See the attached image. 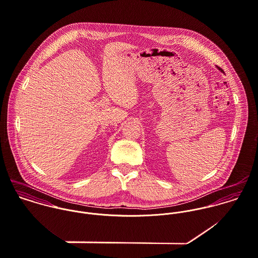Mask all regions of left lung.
<instances>
[{
    "label": "left lung",
    "instance_id": "8db88e82",
    "mask_svg": "<svg viewBox=\"0 0 258 258\" xmlns=\"http://www.w3.org/2000/svg\"><path fill=\"white\" fill-rule=\"evenodd\" d=\"M219 69H220V68H219ZM220 70H221V69H220Z\"/></svg>",
    "mask_w": 258,
    "mask_h": 258
}]
</instances>
